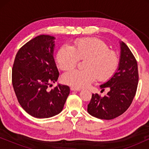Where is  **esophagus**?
<instances>
[{
  "instance_id": "obj_1",
  "label": "esophagus",
  "mask_w": 149,
  "mask_h": 149,
  "mask_svg": "<svg viewBox=\"0 0 149 149\" xmlns=\"http://www.w3.org/2000/svg\"><path fill=\"white\" fill-rule=\"evenodd\" d=\"M70 90L71 91H80L81 89H77V88H74V87H70Z\"/></svg>"
}]
</instances>
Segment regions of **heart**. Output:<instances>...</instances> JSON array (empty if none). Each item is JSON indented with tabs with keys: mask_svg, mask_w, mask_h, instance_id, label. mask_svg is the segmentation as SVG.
Returning a JSON list of instances; mask_svg holds the SVG:
<instances>
[{
	"mask_svg": "<svg viewBox=\"0 0 149 149\" xmlns=\"http://www.w3.org/2000/svg\"><path fill=\"white\" fill-rule=\"evenodd\" d=\"M56 60L59 67L65 71L74 69L80 60H86L84 70H74L62 76L64 83L77 89L87 87L96 78L100 81L109 80L119 66L117 54L97 38H81L72 46L64 44L57 53Z\"/></svg>",
	"mask_w": 149,
	"mask_h": 149,
	"instance_id": "obj_1",
	"label": "heart"
}]
</instances>
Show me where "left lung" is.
<instances>
[{"mask_svg":"<svg viewBox=\"0 0 149 149\" xmlns=\"http://www.w3.org/2000/svg\"><path fill=\"white\" fill-rule=\"evenodd\" d=\"M121 47L117 70L100 88L109 91L104 97L95 93L87 105V112L98 119H115L127 111L133 101L138 83V64L129 47L119 41Z\"/></svg>","mask_w":149,"mask_h":149,"instance_id":"8db88e82","label":"left lung"}]
</instances>
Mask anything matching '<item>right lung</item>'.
Returning <instances> with one entry per match:
<instances>
[{"mask_svg":"<svg viewBox=\"0 0 149 149\" xmlns=\"http://www.w3.org/2000/svg\"><path fill=\"white\" fill-rule=\"evenodd\" d=\"M55 37L39 35L18 51L12 69V84L19 104L36 118H49L62 111L70 88L58 84L59 72L54 58Z\"/></svg>","mask_w":149,"mask_h":149,"instance_id":"1","label":"right lung"}]
</instances>
